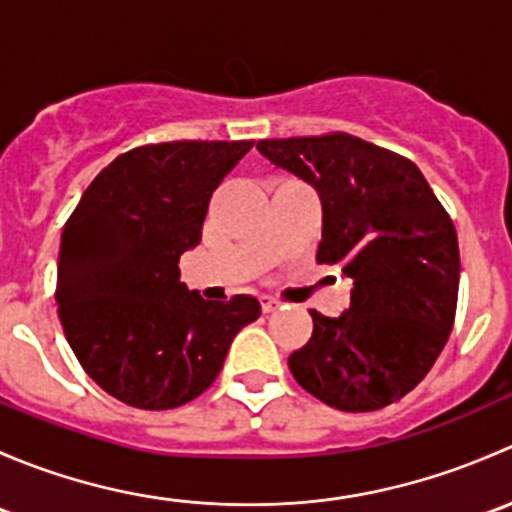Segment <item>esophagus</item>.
<instances>
[{
    "instance_id": "esophagus-1",
    "label": "esophagus",
    "mask_w": 512,
    "mask_h": 512,
    "mask_svg": "<svg viewBox=\"0 0 512 512\" xmlns=\"http://www.w3.org/2000/svg\"><path fill=\"white\" fill-rule=\"evenodd\" d=\"M260 304H262V312H275V309L280 307V302H277L275 297H260Z\"/></svg>"
}]
</instances>
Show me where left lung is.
<instances>
[{"label": "left lung", "mask_w": 512, "mask_h": 512, "mask_svg": "<svg viewBox=\"0 0 512 512\" xmlns=\"http://www.w3.org/2000/svg\"><path fill=\"white\" fill-rule=\"evenodd\" d=\"M257 151L317 188L319 265L354 282L342 317L312 314L289 371L339 411L394 404L431 371L453 329L461 255L451 215L409 158L334 131L270 138Z\"/></svg>", "instance_id": "left-lung-1"}]
</instances>
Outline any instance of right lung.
Returning <instances> with one entry per match:
<instances>
[{"label": "right lung", "mask_w": 512, "mask_h": 512, "mask_svg": "<svg viewBox=\"0 0 512 512\" xmlns=\"http://www.w3.org/2000/svg\"><path fill=\"white\" fill-rule=\"evenodd\" d=\"M252 141H168L121 153L66 220L56 304L66 342L106 394L168 411L198 399L232 339L260 317L235 294L203 299L180 282V255L203 237L213 190Z\"/></svg>", "instance_id": "1"}]
</instances>
